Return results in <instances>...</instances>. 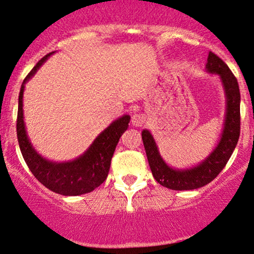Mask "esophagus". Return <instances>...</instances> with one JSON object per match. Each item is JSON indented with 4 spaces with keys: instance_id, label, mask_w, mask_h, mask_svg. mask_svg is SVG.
<instances>
[{
    "instance_id": "obj_1",
    "label": "esophagus",
    "mask_w": 254,
    "mask_h": 254,
    "mask_svg": "<svg viewBox=\"0 0 254 254\" xmlns=\"http://www.w3.org/2000/svg\"><path fill=\"white\" fill-rule=\"evenodd\" d=\"M145 122V118L141 114H133L132 117H131V123L134 127H143Z\"/></svg>"
}]
</instances>
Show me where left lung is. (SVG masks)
<instances>
[{"mask_svg": "<svg viewBox=\"0 0 254 254\" xmlns=\"http://www.w3.org/2000/svg\"><path fill=\"white\" fill-rule=\"evenodd\" d=\"M205 72L219 77L225 96V116L218 143L203 160L191 167H172L161 157L157 141L150 131H141L152 174L161 186L173 190H191L211 182L224 168L239 139L241 93L237 79L228 65L212 52H209Z\"/></svg>", "mask_w": 254, "mask_h": 254, "instance_id": "obj_1", "label": "left lung"}]
</instances>
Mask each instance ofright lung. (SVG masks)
Listing matches in <instances>:
<instances>
[{
    "label": "right lung",
    "instance_id": "obj_1",
    "mask_svg": "<svg viewBox=\"0 0 254 254\" xmlns=\"http://www.w3.org/2000/svg\"><path fill=\"white\" fill-rule=\"evenodd\" d=\"M53 53H56V51L40 59L23 81L18 96L17 138L26 165L40 184L57 194L77 196L93 191L107 179L115 148L122 134L127 130L130 116L123 115L111 122L109 127L94 139L89 147L73 160L53 161L39 154L31 144L26 131L23 114V95L25 83Z\"/></svg>",
    "mask_w": 254,
    "mask_h": 254
}]
</instances>
